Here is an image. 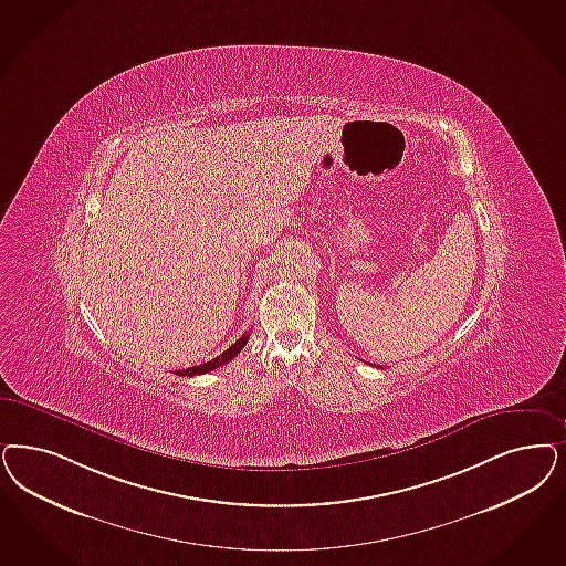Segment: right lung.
<instances>
[{"mask_svg": "<svg viewBox=\"0 0 566 566\" xmlns=\"http://www.w3.org/2000/svg\"><path fill=\"white\" fill-rule=\"evenodd\" d=\"M247 340H249V334H242V336L235 340L234 345H232L228 352L217 355L214 359L207 361V364L192 366V368H188V370H177L176 374L177 376H196V374H207V371L217 370L219 366H226L230 359H234L235 355L242 352V347L247 345Z\"/></svg>", "mask_w": 566, "mask_h": 566, "instance_id": "obj_1", "label": "right lung"}]
</instances>
